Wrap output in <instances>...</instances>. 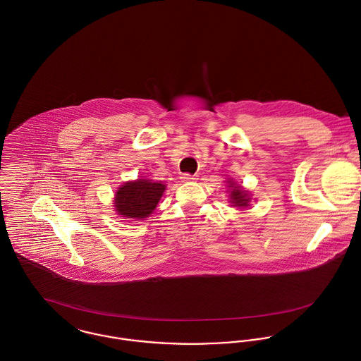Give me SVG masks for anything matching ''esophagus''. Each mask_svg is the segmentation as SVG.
<instances>
[{
    "mask_svg": "<svg viewBox=\"0 0 361 361\" xmlns=\"http://www.w3.org/2000/svg\"><path fill=\"white\" fill-rule=\"evenodd\" d=\"M180 179H182L183 182H193V180H196V179H197V175H190V173H182Z\"/></svg>",
    "mask_w": 361,
    "mask_h": 361,
    "instance_id": "esophagus-1",
    "label": "esophagus"
}]
</instances>
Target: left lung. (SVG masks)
<instances>
[{
    "label": "left lung",
    "mask_w": 361,
    "mask_h": 361,
    "mask_svg": "<svg viewBox=\"0 0 361 361\" xmlns=\"http://www.w3.org/2000/svg\"><path fill=\"white\" fill-rule=\"evenodd\" d=\"M228 188H230V197H231V203L237 207H247L250 197H249V192L245 190L242 186L237 185L234 180H228Z\"/></svg>",
    "instance_id": "1"
}]
</instances>
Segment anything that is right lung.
Listing matches in <instances>:
<instances>
[{"label":"right lung","mask_w":361,"mask_h":361,"mask_svg":"<svg viewBox=\"0 0 361 361\" xmlns=\"http://www.w3.org/2000/svg\"><path fill=\"white\" fill-rule=\"evenodd\" d=\"M165 189L164 183L149 179L126 182L115 195V209L123 219H145L155 210Z\"/></svg>","instance_id":"1"}]
</instances>
